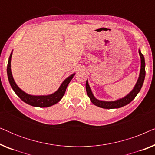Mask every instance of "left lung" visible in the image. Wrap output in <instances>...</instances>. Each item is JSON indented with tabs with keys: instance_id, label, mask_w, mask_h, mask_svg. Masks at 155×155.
Here are the masks:
<instances>
[{
	"instance_id": "obj_1",
	"label": "left lung",
	"mask_w": 155,
	"mask_h": 155,
	"mask_svg": "<svg viewBox=\"0 0 155 155\" xmlns=\"http://www.w3.org/2000/svg\"><path fill=\"white\" fill-rule=\"evenodd\" d=\"M139 55L140 56V61H141V68L140 71V75L138 78V80L135 84L134 88L133 90L127 94L126 97L124 98L117 99L116 101H101L99 100V99H96L92 94V90H91L90 87L89 85L88 81L87 80L86 81V91L88 97H90L91 101L92 104H94L95 106L97 107L103 108V109H118V108H120L122 107H124L127 104H128L130 101H132L135 97L137 96L140 91L142 86H143L144 80L145 78V58L144 56L142 54L140 50H139Z\"/></svg>"
}]
</instances>
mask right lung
<instances>
[{"label": "right lung", "mask_w": 155, "mask_h": 155, "mask_svg": "<svg viewBox=\"0 0 155 155\" xmlns=\"http://www.w3.org/2000/svg\"><path fill=\"white\" fill-rule=\"evenodd\" d=\"M12 55V51L10 54V56L8 59V67H7V74L10 86L15 92V94L24 101V102L28 104L33 106V107H48L51 106L56 104L58 103L61 99L63 98L64 95L65 90L68 84L71 82V80L73 79V76L75 73L72 74L68 78H67L63 83L61 84L60 87L58 89V90L56 91L54 93L49 95H40V96H35V95H31L27 94L24 91H22L19 87L17 85V84L15 82L12 77V72H11V66H10V63H11V57Z\"/></svg>", "instance_id": "right-lung-1"}]
</instances>
